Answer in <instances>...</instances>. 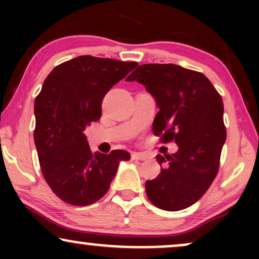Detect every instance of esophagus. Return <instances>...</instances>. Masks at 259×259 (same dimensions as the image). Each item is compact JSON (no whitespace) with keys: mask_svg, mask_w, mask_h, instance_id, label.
Segmentation results:
<instances>
[{"mask_svg":"<svg viewBox=\"0 0 259 259\" xmlns=\"http://www.w3.org/2000/svg\"><path fill=\"white\" fill-rule=\"evenodd\" d=\"M132 158L133 159H139V160H145L147 159V156L144 153H140V152H133L132 153Z\"/></svg>","mask_w":259,"mask_h":259,"instance_id":"1","label":"esophagus"}]
</instances>
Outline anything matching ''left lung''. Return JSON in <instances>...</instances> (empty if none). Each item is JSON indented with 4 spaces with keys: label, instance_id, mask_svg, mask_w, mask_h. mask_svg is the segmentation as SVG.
Here are the masks:
<instances>
[{
    "label": "left lung",
    "instance_id": "8db88e82",
    "mask_svg": "<svg viewBox=\"0 0 259 259\" xmlns=\"http://www.w3.org/2000/svg\"><path fill=\"white\" fill-rule=\"evenodd\" d=\"M135 80L159 108L153 134L179 147L171 156L156 157L163 168L145 184L147 197L163 210L185 209L200 200L218 173L227 139L222 97L207 76L177 64H142L126 81Z\"/></svg>",
    "mask_w": 259,
    "mask_h": 259
}]
</instances>
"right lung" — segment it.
I'll list each match as a JSON object with an SVG mask.
<instances>
[{
  "label": "right lung",
  "mask_w": 259,
  "mask_h": 259,
  "mask_svg": "<svg viewBox=\"0 0 259 259\" xmlns=\"http://www.w3.org/2000/svg\"><path fill=\"white\" fill-rule=\"evenodd\" d=\"M136 62L79 56L53 68L35 100L34 141L45 180L62 201L88 206L108 191L130 153L92 152L84 130L102 113V100Z\"/></svg>",
  "instance_id": "right-lung-1"
}]
</instances>
